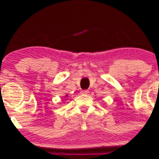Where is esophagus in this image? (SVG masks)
Listing matches in <instances>:
<instances>
[{"label": "esophagus", "mask_w": 159, "mask_h": 159, "mask_svg": "<svg viewBox=\"0 0 159 159\" xmlns=\"http://www.w3.org/2000/svg\"><path fill=\"white\" fill-rule=\"evenodd\" d=\"M88 90H84V91H82V92H81V94H84V95H87V94H88Z\"/></svg>", "instance_id": "1"}]
</instances>
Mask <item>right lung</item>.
Listing matches in <instances>:
<instances>
[{"instance_id": "obj_1", "label": "right lung", "mask_w": 159, "mask_h": 159, "mask_svg": "<svg viewBox=\"0 0 159 159\" xmlns=\"http://www.w3.org/2000/svg\"><path fill=\"white\" fill-rule=\"evenodd\" d=\"M65 97H67V95H65Z\"/></svg>"}]
</instances>
